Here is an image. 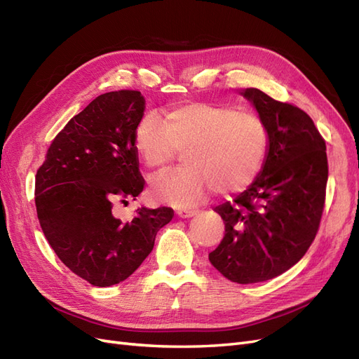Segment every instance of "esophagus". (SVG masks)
<instances>
[{
    "label": "esophagus",
    "instance_id": "34e87169",
    "mask_svg": "<svg viewBox=\"0 0 359 359\" xmlns=\"http://www.w3.org/2000/svg\"><path fill=\"white\" fill-rule=\"evenodd\" d=\"M196 212L198 211H189V210H180V211H177V215L178 217H181V219H190V217H193V215H196Z\"/></svg>",
    "mask_w": 359,
    "mask_h": 359
}]
</instances>
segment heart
Wrapping results in <instances>:
<instances>
[{
    "instance_id": "1",
    "label": "heart",
    "mask_w": 359,
    "mask_h": 359,
    "mask_svg": "<svg viewBox=\"0 0 359 359\" xmlns=\"http://www.w3.org/2000/svg\"><path fill=\"white\" fill-rule=\"evenodd\" d=\"M133 147L149 177L168 170L182 153L184 169L158 180L153 196L190 208L210 190L231 194L252 186L268 156L269 133L255 112L193 102L165 111L163 123L145 116L135 130Z\"/></svg>"
}]
</instances>
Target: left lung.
Masks as SVG:
<instances>
[{"instance_id": "left-lung-1", "label": "left lung", "mask_w": 359, "mask_h": 359, "mask_svg": "<svg viewBox=\"0 0 359 359\" xmlns=\"http://www.w3.org/2000/svg\"><path fill=\"white\" fill-rule=\"evenodd\" d=\"M241 94L268 127V156L233 203L215 206L224 236L208 257L226 278L250 285L283 274L307 253L322 219L328 158L325 139L298 106L257 88Z\"/></svg>"}]
</instances>
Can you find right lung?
Listing matches in <instances>:
<instances>
[{
	"label": "right lung",
	"mask_w": 359,
	"mask_h": 359,
	"mask_svg": "<svg viewBox=\"0 0 359 359\" xmlns=\"http://www.w3.org/2000/svg\"><path fill=\"white\" fill-rule=\"evenodd\" d=\"M145 112L140 91L104 93L52 140L36 175L37 217L48 243L72 273L106 287L132 276L154 247L173 210L139 208L132 222L114 205L145 189L135 130Z\"/></svg>",
	"instance_id": "right-lung-1"
}]
</instances>
